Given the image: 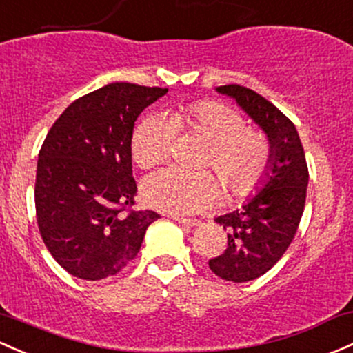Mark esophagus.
I'll list each match as a JSON object with an SVG mask.
<instances>
[{"label":"esophagus","instance_id":"obj_1","mask_svg":"<svg viewBox=\"0 0 353 353\" xmlns=\"http://www.w3.org/2000/svg\"><path fill=\"white\" fill-rule=\"evenodd\" d=\"M170 218H172L174 221H177V223L184 224V226H199L201 224V219H192V218H183V216H176V214H170Z\"/></svg>","mask_w":353,"mask_h":353}]
</instances>
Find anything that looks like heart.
Listing matches in <instances>:
<instances>
[{
  "mask_svg": "<svg viewBox=\"0 0 353 353\" xmlns=\"http://www.w3.org/2000/svg\"><path fill=\"white\" fill-rule=\"evenodd\" d=\"M177 129H188L211 142L204 164L214 168L228 192L234 197L253 194L270 168L271 150L266 137L246 129L241 114L223 103L203 102L179 105L165 115H150L135 127L132 156L141 168L168 161ZM221 185L211 172H184L168 168L150 174L142 183V197L150 208L172 214H192L214 204Z\"/></svg>",
  "mask_w": 353,
  "mask_h": 353,
  "instance_id": "heart-1",
  "label": "heart"
}]
</instances>
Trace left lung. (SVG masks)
Listing matches in <instances>:
<instances>
[{
	"label": "left lung",
	"mask_w": 353,
	"mask_h": 353,
	"mask_svg": "<svg viewBox=\"0 0 353 353\" xmlns=\"http://www.w3.org/2000/svg\"><path fill=\"white\" fill-rule=\"evenodd\" d=\"M218 94L234 99L268 137L270 168L261 189L241 208L214 221L228 231V246L209 268L226 281L245 283L273 268L288 250L303 214L308 168L293 122L273 103L241 85H223Z\"/></svg>",
	"instance_id": "left-lung-1"
}]
</instances>
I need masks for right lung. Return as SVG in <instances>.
I'll return each instance as SVG.
<instances>
[{"instance_id":"add662e5","label":"right lung","mask_w":353,"mask_h":353,"mask_svg":"<svg viewBox=\"0 0 353 353\" xmlns=\"http://www.w3.org/2000/svg\"><path fill=\"white\" fill-rule=\"evenodd\" d=\"M168 88L115 82L80 97L57 119L38 154L34 206L45 246L70 274L95 281L137 256L154 211H127L132 132Z\"/></svg>"}]
</instances>
